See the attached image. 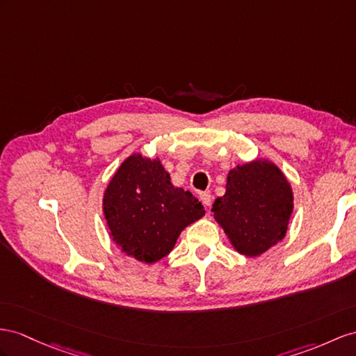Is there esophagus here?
<instances>
[{
  "label": "esophagus",
  "mask_w": 356,
  "mask_h": 356,
  "mask_svg": "<svg viewBox=\"0 0 356 356\" xmlns=\"http://www.w3.org/2000/svg\"><path fill=\"white\" fill-rule=\"evenodd\" d=\"M200 200H202V203H203L204 207H211V204H212L211 193H202V194H200Z\"/></svg>",
  "instance_id": "obj_1"
}]
</instances>
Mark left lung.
Instances as JSON below:
<instances>
[{
    "label": "left lung",
    "instance_id": "1",
    "mask_svg": "<svg viewBox=\"0 0 356 356\" xmlns=\"http://www.w3.org/2000/svg\"><path fill=\"white\" fill-rule=\"evenodd\" d=\"M212 212L234 250L257 257L286 236L293 193L275 163L256 159L230 170Z\"/></svg>",
    "mask_w": 356,
    "mask_h": 356
}]
</instances>
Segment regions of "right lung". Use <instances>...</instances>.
Segmentation results:
<instances>
[{
    "instance_id": "obj_1",
    "label": "right lung",
    "mask_w": 356,
    "mask_h": 356,
    "mask_svg": "<svg viewBox=\"0 0 356 356\" xmlns=\"http://www.w3.org/2000/svg\"><path fill=\"white\" fill-rule=\"evenodd\" d=\"M104 215L109 236L126 256L154 263L175 248L185 227L204 215L202 203L171 184L161 161L134 153L105 189Z\"/></svg>"
}]
</instances>
